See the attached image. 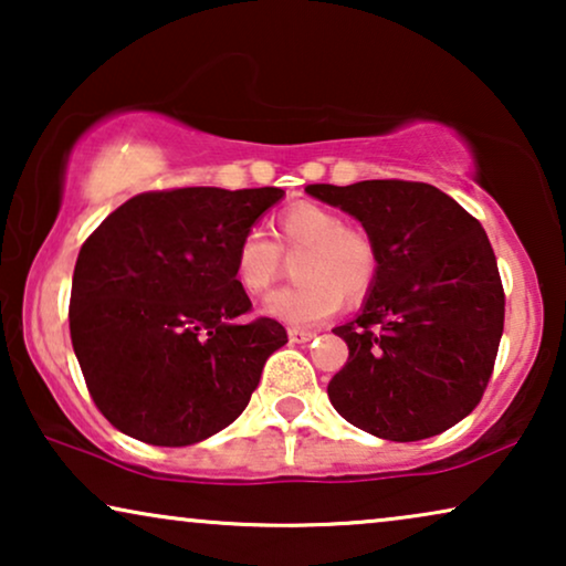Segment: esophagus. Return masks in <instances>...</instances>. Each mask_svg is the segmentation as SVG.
<instances>
[{"mask_svg":"<svg viewBox=\"0 0 566 566\" xmlns=\"http://www.w3.org/2000/svg\"><path fill=\"white\" fill-rule=\"evenodd\" d=\"M314 337H316V332H312V329H296V327L289 329V339H291V343H296V345L312 343Z\"/></svg>","mask_w":566,"mask_h":566,"instance_id":"obj_1","label":"esophagus"}]
</instances>
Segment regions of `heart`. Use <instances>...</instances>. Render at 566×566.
Here are the masks:
<instances>
[{
  "mask_svg": "<svg viewBox=\"0 0 566 566\" xmlns=\"http://www.w3.org/2000/svg\"><path fill=\"white\" fill-rule=\"evenodd\" d=\"M281 250L298 254L293 275L298 283L262 301V314L291 327H314L347 301L366 296L378 275V250L363 229L347 227L332 208L298 203L277 216L275 242L250 229L231 254V273L247 296H260L277 281Z\"/></svg>",
  "mask_w": 566,
  "mask_h": 566,
  "instance_id": "heart-1",
  "label": "heart"
}]
</instances>
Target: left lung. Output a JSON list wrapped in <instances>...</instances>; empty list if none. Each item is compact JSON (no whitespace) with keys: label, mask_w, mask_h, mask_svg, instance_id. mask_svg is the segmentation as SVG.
Returning a JSON list of instances; mask_svg holds the SVG:
<instances>
[{"label":"left lung","mask_w":566,"mask_h":566,"mask_svg":"<svg viewBox=\"0 0 566 566\" xmlns=\"http://www.w3.org/2000/svg\"><path fill=\"white\" fill-rule=\"evenodd\" d=\"M350 213L378 250L353 322L335 327L347 363L327 394L355 428L384 440L432 438L479 405L505 324V293L482 223L428 182L308 185Z\"/></svg>","instance_id":"left-lung-1"}]
</instances>
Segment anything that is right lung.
<instances>
[{"label":"right lung","mask_w":566,"mask_h":566,"mask_svg":"<svg viewBox=\"0 0 566 566\" xmlns=\"http://www.w3.org/2000/svg\"><path fill=\"white\" fill-rule=\"evenodd\" d=\"M281 188L142 192L82 244L69 329L107 422L151 446H192L244 412L265 360L289 343L231 273L239 237Z\"/></svg>","instance_id":"right-lung-1"}]
</instances>
